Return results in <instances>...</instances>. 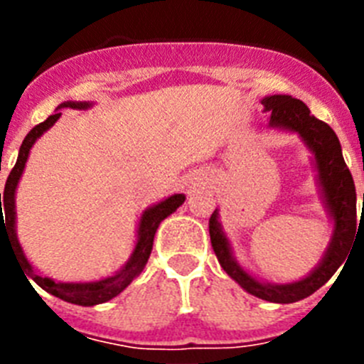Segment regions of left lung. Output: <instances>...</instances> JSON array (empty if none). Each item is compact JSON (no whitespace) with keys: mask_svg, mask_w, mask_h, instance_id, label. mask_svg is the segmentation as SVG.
Wrapping results in <instances>:
<instances>
[{"mask_svg":"<svg viewBox=\"0 0 364 364\" xmlns=\"http://www.w3.org/2000/svg\"><path fill=\"white\" fill-rule=\"evenodd\" d=\"M264 105V112L269 114L268 125L273 129L297 133L308 151L311 153V166L315 171V182L319 189L323 208L328 220L332 222V239L328 242L323 257L306 277L286 284L262 281L244 269L235 259L233 247L226 231L222 228L220 213L213 211L210 218L211 246L215 250L222 269L233 279L247 294L255 295L262 301L290 304L301 299H306L321 286L332 279L348 257L355 235L359 233L358 211H355V186L350 169L346 167L343 151L337 134L328 124L315 118L301 100L288 95H272L260 100ZM364 202V197H363ZM364 208V204H363Z\"/></svg>","mask_w":364,"mask_h":364,"instance_id":"obj_1","label":"left lung"}]
</instances>
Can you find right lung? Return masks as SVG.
I'll return each mask as SVG.
<instances>
[{
  "mask_svg": "<svg viewBox=\"0 0 364 364\" xmlns=\"http://www.w3.org/2000/svg\"><path fill=\"white\" fill-rule=\"evenodd\" d=\"M92 105H95L92 102H70L69 100V102H63V104L58 105L54 114H50L47 120L41 122L36 127H32L31 133L25 136L23 144L19 147L18 160H16L14 169H12L9 178H6L5 191L0 193V247L1 239H5L6 242L11 244L12 252H14L16 259H18L19 268L23 269L25 277H28V282L32 279V281L40 286L41 290L49 291L50 295L62 299V301L70 302V304H80V306L102 304V302L111 301L112 297H117L118 294H122L133 282V279H136L142 273V269L146 268L151 250H153L154 233L159 230L160 222L169 217L171 213H175L186 200V195L175 193L171 197L164 198V200L156 202V204L149 205L147 210H144L140 218H138L136 242H134L133 253L127 259V262L118 272L109 275V277L87 282H60L38 273V269L31 264V260L25 257L23 247L19 244L18 233H16V191H18V184L25 171V164H27L32 146L38 142V138L41 134L47 133L60 120V117H62L60 109H83L85 111V109H91ZM1 203L4 204L3 208H1ZM3 209L6 210L5 221L2 220Z\"/></svg>",
  "mask_w": 364,
  "mask_h": 364,
  "instance_id": "add662e5",
  "label": "right lung"
}]
</instances>
